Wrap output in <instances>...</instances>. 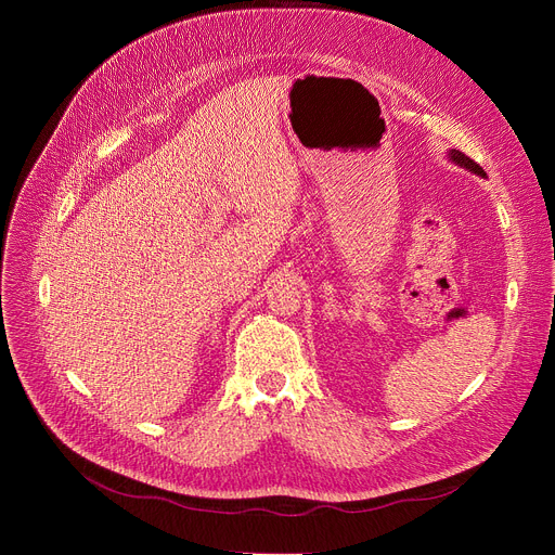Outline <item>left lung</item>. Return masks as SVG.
<instances>
[{
	"mask_svg": "<svg viewBox=\"0 0 555 555\" xmlns=\"http://www.w3.org/2000/svg\"><path fill=\"white\" fill-rule=\"evenodd\" d=\"M448 159L452 162V164H456V166H461V168H465V170H468V172H475V175H479V178H488V175H486V170L477 164V162H473L468 155H463L461 151H450L448 153Z\"/></svg>",
	"mask_w": 555,
	"mask_h": 555,
	"instance_id": "1",
	"label": "left lung"
}]
</instances>
